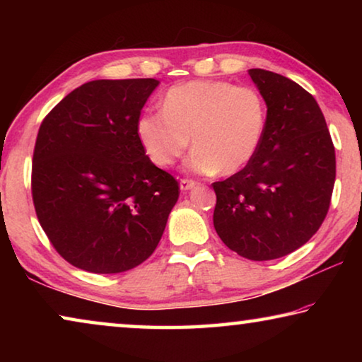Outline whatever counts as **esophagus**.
Masks as SVG:
<instances>
[{"instance_id": "obj_1", "label": "esophagus", "mask_w": 362, "mask_h": 362, "mask_svg": "<svg viewBox=\"0 0 362 362\" xmlns=\"http://www.w3.org/2000/svg\"><path fill=\"white\" fill-rule=\"evenodd\" d=\"M194 187H196V182L194 180H188V179L180 180V189H182V192H188V189H192Z\"/></svg>"}]
</instances>
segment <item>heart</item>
<instances>
[{"label": "heart", "instance_id": "b5f03b06", "mask_svg": "<svg viewBox=\"0 0 362 362\" xmlns=\"http://www.w3.org/2000/svg\"><path fill=\"white\" fill-rule=\"evenodd\" d=\"M267 127L259 90L226 81H189L170 88L161 110H145L136 129L146 156L169 168L188 148L189 174H236L252 161Z\"/></svg>", "mask_w": 362, "mask_h": 362}]
</instances>
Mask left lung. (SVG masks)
Wrapping results in <instances>:
<instances>
[{
    "label": "left lung",
    "instance_id": "obj_1",
    "mask_svg": "<svg viewBox=\"0 0 362 362\" xmlns=\"http://www.w3.org/2000/svg\"><path fill=\"white\" fill-rule=\"evenodd\" d=\"M249 75L267 103L262 144L246 168L214 183V226L244 259L293 252L320 230L335 182V150L315 97L262 69Z\"/></svg>",
    "mask_w": 362,
    "mask_h": 362
}]
</instances>
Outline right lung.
I'll list each match as a JSON object with an SVG mask.
<instances>
[{
    "mask_svg": "<svg viewBox=\"0 0 362 362\" xmlns=\"http://www.w3.org/2000/svg\"><path fill=\"white\" fill-rule=\"evenodd\" d=\"M159 81L95 79L65 95L36 137L32 193L57 252L89 273H122L155 252L179 199L156 168L137 119Z\"/></svg>",
    "mask_w": 362,
    "mask_h": 362,
    "instance_id": "right-lung-1",
    "label": "right lung"
}]
</instances>
